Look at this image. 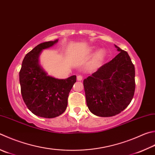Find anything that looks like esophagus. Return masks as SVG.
Here are the masks:
<instances>
[{"mask_svg":"<svg viewBox=\"0 0 155 155\" xmlns=\"http://www.w3.org/2000/svg\"><path fill=\"white\" fill-rule=\"evenodd\" d=\"M83 76L82 75H78L77 76V80L78 81H82Z\"/></svg>","mask_w":155,"mask_h":155,"instance_id":"esophagus-1","label":"esophagus"}]
</instances>
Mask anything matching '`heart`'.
<instances>
[{
	"mask_svg": "<svg viewBox=\"0 0 155 155\" xmlns=\"http://www.w3.org/2000/svg\"><path fill=\"white\" fill-rule=\"evenodd\" d=\"M102 55H103V52L102 51H100L99 53H98V55H97L98 58H102Z\"/></svg>",
	"mask_w": 155,
	"mask_h": 155,
	"instance_id": "heart-1",
	"label": "heart"
}]
</instances>
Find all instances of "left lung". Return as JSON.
Here are the masks:
<instances>
[{
    "instance_id": "obj_1",
    "label": "left lung",
    "mask_w": 155,
    "mask_h": 155,
    "mask_svg": "<svg viewBox=\"0 0 155 155\" xmlns=\"http://www.w3.org/2000/svg\"><path fill=\"white\" fill-rule=\"evenodd\" d=\"M119 53L83 81L87 105L98 117L115 116L133 99L135 67L127 52L115 45Z\"/></svg>"
}]
</instances>
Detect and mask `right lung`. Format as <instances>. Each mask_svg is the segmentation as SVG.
<instances>
[{
    "instance_id": "obj_1",
    "label": "right lung",
    "mask_w": 155,
    "mask_h": 155,
    "mask_svg": "<svg viewBox=\"0 0 155 155\" xmlns=\"http://www.w3.org/2000/svg\"><path fill=\"white\" fill-rule=\"evenodd\" d=\"M58 41L36 46L25 56L19 71L21 94L28 108L36 116L48 119L60 116L66 110L69 93L77 81L75 75L67 79L49 77L38 65L41 51Z\"/></svg>"
}]
</instances>
